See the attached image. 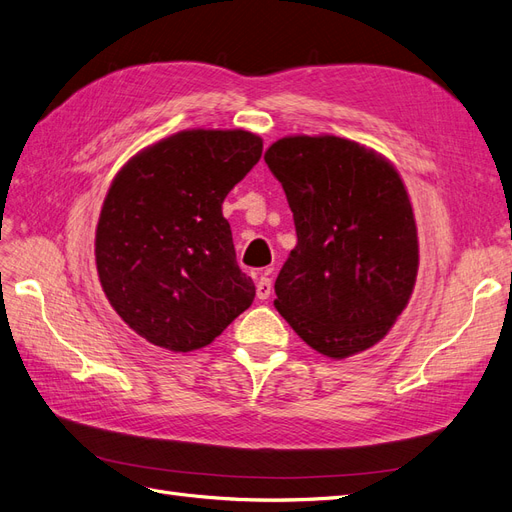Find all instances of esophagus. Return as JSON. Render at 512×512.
Segmentation results:
<instances>
[{
	"label": "esophagus",
	"instance_id": "esophagus-1",
	"mask_svg": "<svg viewBox=\"0 0 512 512\" xmlns=\"http://www.w3.org/2000/svg\"><path fill=\"white\" fill-rule=\"evenodd\" d=\"M271 290H273L271 277L262 275L260 280H258V284H256V297H258V299H269V297H271Z\"/></svg>",
	"mask_w": 512,
	"mask_h": 512
}]
</instances>
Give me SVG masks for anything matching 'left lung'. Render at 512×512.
<instances>
[{
  "instance_id": "1",
  "label": "left lung",
  "mask_w": 512,
  "mask_h": 512,
  "mask_svg": "<svg viewBox=\"0 0 512 512\" xmlns=\"http://www.w3.org/2000/svg\"><path fill=\"white\" fill-rule=\"evenodd\" d=\"M265 162L297 228L275 280L277 312L331 359L376 346L406 309L418 271L404 181L374 149L331 134L280 138Z\"/></svg>"
}]
</instances>
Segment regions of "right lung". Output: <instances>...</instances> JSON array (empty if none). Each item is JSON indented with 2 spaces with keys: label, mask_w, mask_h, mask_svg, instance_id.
<instances>
[{
  "label": "right lung",
  "mask_w": 512,
  "mask_h": 512,
  "mask_svg": "<svg viewBox=\"0 0 512 512\" xmlns=\"http://www.w3.org/2000/svg\"><path fill=\"white\" fill-rule=\"evenodd\" d=\"M262 156L245 130H183L123 166L96 228L102 290L149 344L192 352L211 344L256 297L239 265L228 192Z\"/></svg>",
  "instance_id": "add662e5"
}]
</instances>
